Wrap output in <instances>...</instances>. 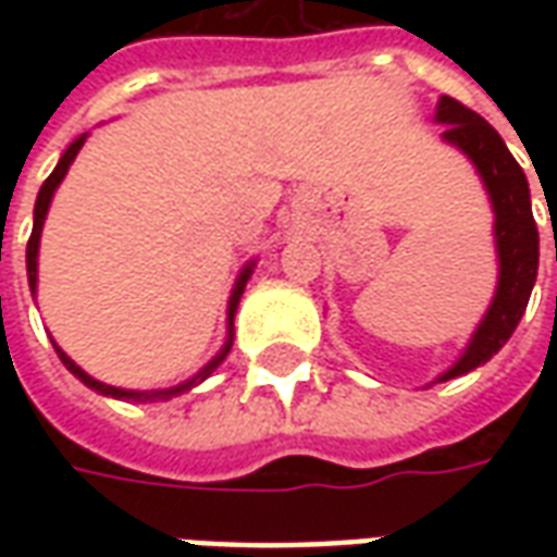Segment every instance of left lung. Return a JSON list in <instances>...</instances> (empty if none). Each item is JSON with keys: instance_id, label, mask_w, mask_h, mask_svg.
Segmentation results:
<instances>
[{"instance_id": "obj_1", "label": "left lung", "mask_w": 557, "mask_h": 557, "mask_svg": "<svg viewBox=\"0 0 557 557\" xmlns=\"http://www.w3.org/2000/svg\"><path fill=\"white\" fill-rule=\"evenodd\" d=\"M435 122H442V137L466 151L471 163L478 166L480 178L490 190L495 208V244H498V292L490 304V313L483 315L478 334L468 343L466 355L438 379L447 382L454 375L471 373L474 367L486 363L510 339L525 313L528 298L537 280L540 262V235L534 214H531V194L528 178L516 158L507 151L498 131L480 119L474 110L456 98L442 95Z\"/></svg>"}]
</instances>
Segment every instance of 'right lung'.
Wrapping results in <instances>:
<instances>
[{"mask_svg": "<svg viewBox=\"0 0 557 557\" xmlns=\"http://www.w3.org/2000/svg\"><path fill=\"white\" fill-rule=\"evenodd\" d=\"M83 143H86V137L74 139V143L67 146V151H65V154H62V160H59V163H55V170L50 172V178H47V182L41 184V194H38V202H35V226H32L29 244H26V271H29V286H32V289H35V283H38V244H41V226H44V218H47V208H50V199H53L55 187H59V182L65 178L67 166L74 163V158H77V151H79V148H83ZM250 271H253V265L244 268L242 277H238V283H235V289H232V298H230V339H226V346H223L218 358L208 363L202 373L194 375V379H190L187 385L172 387V391H154V394H137V391H122V387L103 385V382H98V379H91V375L83 373L77 363L71 361L65 351L59 349V346H55V343H53L55 355L62 358V363H65L71 373L77 375L83 385H89L91 391H98V394H103V397H115V399H166V397H172V394H182V391H190V387L199 385L202 379H208V375L214 373V367H218V363L223 361L226 355H230L232 337H235V334H232V319H235V310H238V301H242L244 283H247V277H250Z\"/></svg>", "mask_w": 557, "mask_h": 557, "instance_id": "right-lung-1", "label": "right lung"}]
</instances>
